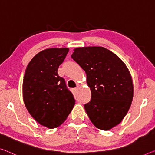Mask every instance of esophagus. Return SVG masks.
Instances as JSON below:
<instances>
[{"label":"esophagus","mask_w":155,"mask_h":155,"mask_svg":"<svg viewBox=\"0 0 155 155\" xmlns=\"http://www.w3.org/2000/svg\"><path fill=\"white\" fill-rule=\"evenodd\" d=\"M78 91V88H75V89H73V94H76Z\"/></svg>","instance_id":"1"}]
</instances>
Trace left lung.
<instances>
[{"label": "left lung", "instance_id": "obj_1", "mask_svg": "<svg viewBox=\"0 0 155 155\" xmlns=\"http://www.w3.org/2000/svg\"><path fill=\"white\" fill-rule=\"evenodd\" d=\"M71 58L87 74L91 97L84 109L90 120L100 130L115 127L127 114L134 94L127 67L116 54L101 46L77 48Z\"/></svg>", "mask_w": 155, "mask_h": 155}]
</instances>
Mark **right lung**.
Wrapping results in <instances>:
<instances>
[{"label": "right lung", "mask_w": 155, "mask_h": 155, "mask_svg": "<svg viewBox=\"0 0 155 155\" xmlns=\"http://www.w3.org/2000/svg\"><path fill=\"white\" fill-rule=\"evenodd\" d=\"M68 51L62 48L39 52L28 64L23 78V97L28 112L50 129L62 124L75 104L65 80L58 73Z\"/></svg>", "instance_id": "right-lung-1"}]
</instances>
